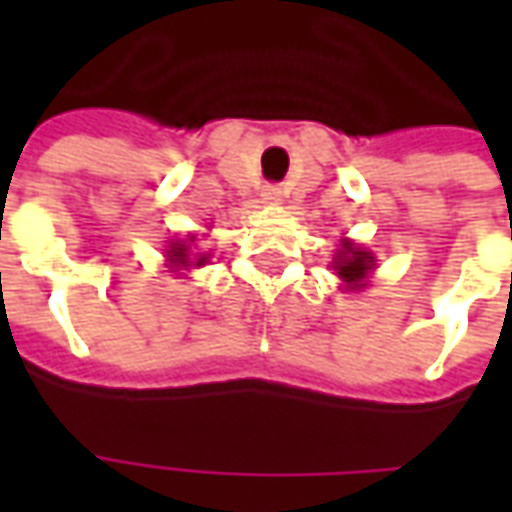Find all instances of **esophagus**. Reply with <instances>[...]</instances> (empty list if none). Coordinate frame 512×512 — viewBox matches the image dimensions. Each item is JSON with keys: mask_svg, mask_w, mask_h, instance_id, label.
Segmentation results:
<instances>
[{"mask_svg": "<svg viewBox=\"0 0 512 512\" xmlns=\"http://www.w3.org/2000/svg\"><path fill=\"white\" fill-rule=\"evenodd\" d=\"M263 197H266V200H279V197H282V189H279L277 183H268L266 189H263Z\"/></svg>", "mask_w": 512, "mask_h": 512, "instance_id": "34e87169", "label": "esophagus"}]
</instances>
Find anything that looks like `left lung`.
Listing matches in <instances>:
<instances>
[{"mask_svg": "<svg viewBox=\"0 0 512 512\" xmlns=\"http://www.w3.org/2000/svg\"><path fill=\"white\" fill-rule=\"evenodd\" d=\"M373 266V257L370 252H359L351 244H343V252L337 255L334 260V268H337V274L348 282V285H356V282H362L367 277V271Z\"/></svg>", "mask_w": 512, "mask_h": 512, "instance_id": "left-lung-1", "label": "left lung"}]
</instances>
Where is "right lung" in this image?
I'll list each match as a JSON object with an SVG mask.
<instances>
[{"label": "right lung", "instance_id": "obj_1", "mask_svg": "<svg viewBox=\"0 0 512 512\" xmlns=\"http://www.w3.org/2000/svg\"><path fill=\"white\" fill-rule=\"evenodd\" d=\"M169 260L175 263V266H189V252H186V246L183 244H175L172 246V252H169ZM205 263V257H197V266H202Z\"/></svg>", "mask_w": 512, "mask_h": 512}]
</instances>
